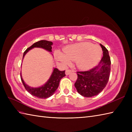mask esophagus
Masks as SVG:
<instances>
[{
	"instance_id": "esophagus-1",
	"label": "esophagus",
	"mask_w": 132,
	"mask_h": 132,
	"mask_svg": "<svg viewBox=\"0 0 132 132\" xmlns=\"http://www.w3.org/2000/svg\"><path fill=\"white\" fill-rule=\"evenodd\" d=\"M73 71H74V70H70V69H67L66 70V71H65V74H66V75H69L70 73V72H73Z\"/></svg>"
}]
</instances>
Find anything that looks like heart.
Here are the masks:
<instances>
[{
	"label": "heart",
	"mask_w": 132,
	"mask_h": 132,
	"mask_svg": "<svg viewBox=\"0 0 132 132\" xmlns=\"http://www.w3.org/2000/svg\"><path fill=\"white\" fill-rule=\"evenodd\" d=\"M102 53L100 46L85 42L66 46L63 49V54L58 52L56 56L58 60L64 64L75 61L79 68L89 69L99 62Z\"/></svg>",
	"instance_id": "1"
}]
</instances>
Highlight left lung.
<instances>
[{
    "mask_svg": "<svg viewBox=\"0 0 132 132\" xmlns=\"http://www.w3.org/2000/svg\"><path fill=\"white\" fill-rule=\"evenodd\" d=\"M103 56L99 63L89 70L77 71L78 78L74 86L78 92L87 97L102 92L107 84L111 72V59L108 50L103 45Z\"/></svg>",
    "mask_w": 132,
    "mask_h": 132,
    "instance_id": "1",
    "label": "left lung"
}]
</instances>
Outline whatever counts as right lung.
I'll return each mask as SVG.
<instances>
[{
	"label": "right lung",
	"instance_id": "1",
	"mask_svg": "<svg viewBox=\"0 0 132 132\" xmlns=\"http://www.w3.org/2000/svg\"><path fill=\"white\" fill-rule=\"evenodd\" d=\"M52 42L46 40H41L38 42H36L35 44H33L32 46H30L28 48H27L26 51L24 52L23 59L24 55L26 54V53L30 49L33 48V47H41V48L46 49L47 51L52 52ZM20 75L21 82L23 83L25 88H26V90L29 93L32 95L33 96H36L38 98L46 99V98L51 96L54 93L56 89L58 87L61 79L64 76H66V74L65 70L62 71L59 70L58 69L55 68L48 81L43 86L38 88H32L27 85L23 80L21 73Z\"/></svg>",
	"mask_w": 132,
	"mask_h": 132
}]
</instances>
